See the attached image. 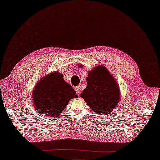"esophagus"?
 <instances>
[{"label":"esophagus","instance_id":"34e87169","mask_svg":"<svg viewBox=\"0 0 160 160\" xmlns=\"http://www.w3.org/2000/svg\"><path fill=\"white\" fill-rule=\"evenodd\" d=\"M74 89H75L76 92H77V93L78 94V95H79V94H80V92H81V88H80L79 86H76Z\"/></svg>","mask_w":160,"mask_h":160}]
</instances>
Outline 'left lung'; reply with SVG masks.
<instances>
[{
	"instance_id": "1",
	"label": "left lung",
	"mask_w": 160,
	"mask_h": 160,
	"mask_svg": "<svg viewBox=\"0 0 160 160\" xmlns=\"http://www.w3.org/2000/svg\"><path fill=\"white\" fill-rule=\"evenodd\" d=\"M86 83L87 86L80 96L96 116H107L114 111L120 101V91L109 71L102 65L95 67L88 71Z\"/></svg>"
}]
</instances>
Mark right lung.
I'll return each mask as SVG.
<instances>
[{
    "instance_id": "right-lung-1",
    "label": "right lung",
    "mask_w": 160,
    "mask_h": 160,
    "mask_svg": "<svg viewBox=\"0 0 160 160\" xmlns=\"http://www.w3.org/2000/svg\"><path fill=\"white\" fill-rule=\"evenodd\" d=\"M59 72L42 77L33 88L32 97L36 111L47 118H54L61 114L71 99L78 96L72 86Z\"/></svg>"
}]
</instances>
